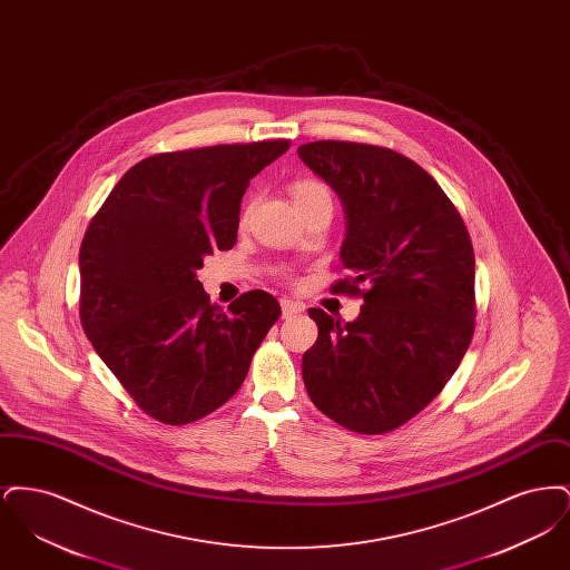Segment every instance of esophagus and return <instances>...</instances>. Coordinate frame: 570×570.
<instances>
[{
    "label": "esophagus",
    "mask_w": 570,
    "mask_h": 570,
    "mask_svg": "<svg viewBox=\"0 0 570 570\" xmlns=\"http://www.w3.org/2000/svg\"><path fill=\"white\" fill-rule=\"evenodd\" d=\"M279 305H282V316H284V318H291V316L303 312V305L297 303V301H293V298H282Z\"/></svg>",
    "instance_id": "34e87169"
}]
</instances>
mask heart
<instances>
[{
	"instance_id": "heart-1",
	"label": "heart",
	"mask_w": 570,
	"mask_h": 570,
	"mask_svg": "<svg viewBox=\"0 0 570 570\" xmlns=\"http://www.w3.org/2000/svg\"><path fill=\"white\" fill-rule=\"evenodd\" d=\"M293 196H295V203H297L298 209L309 207V205H318V203L331 205V190L326 188L323 181H316V179H301V181H297V184L293 186ZM245 214H247V212H245Z\"/></svg>"
}]
</instances>
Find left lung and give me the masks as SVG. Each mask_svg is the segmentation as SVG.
<instances>
[{
    "instance_id": "8db88e82",
    "label": "left lung",
    "mask_w": 570,
    "mask_h": 570,
    "mask_svg": "<svg viewBox=\"0 0 570 570\" xmlns=\"http://www.w3.org/2000/svg\"><path fill=\"white\" fill-rule=\"evenodd\" d=\"M303 164L337 194L346 216L340 261L358 318L312 307L316 344L303 354L309 400L358 434H384L428 406L455 374L474 333V252L449 196L406 156L316 140Z\"/></svg>"
}]
</instances>
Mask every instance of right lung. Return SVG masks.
Listing matches in <instances>:
<instances>
[{"label":"right lung","mask_w":570,"mask_h":570,"mask_svg":"<svg viewBox=\"0 0 570 570\" xmlns=\"http://www.w3.org/2000/svg\"><path fill=\"white\" fill-rule=\"evenodd\" d=\"M288 140L216 145L135 164L94 216L79 254L81 325L140 410L186 425L226 404L279 318L249 291L224 312L196 279L237 242L242 198Z\"/></svg>","instance_id":"1"}]
</instances>
